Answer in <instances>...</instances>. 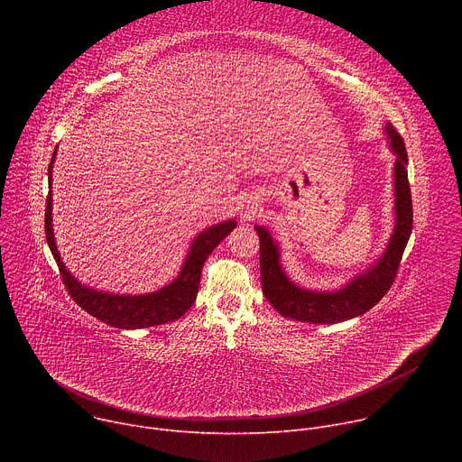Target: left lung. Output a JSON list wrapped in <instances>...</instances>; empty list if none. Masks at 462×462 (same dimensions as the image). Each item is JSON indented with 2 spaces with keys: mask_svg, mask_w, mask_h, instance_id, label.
Masks as SVG:
<instances>
[{
  "mask_svg": "<svg viewBox=\"0 0 462 462\" xmlns=\"http://www.w3.org/2000/svg\"><path fill=\"white\" fill-rule=\"evenodd\" d=\"M391 148L397 155L394 161V210L397 226L382 259L367 273L353 280L337 292H310L289 282L280 267V254L271 234L255 226L259 236V271L261 289L271 305L285 318L307 323H337L360 316L373 309L391 289L397 278L401 259L413 228V205L408 180V152L404 139L394 125H385Z\"/></svg>",
  "mask_w": 462,
  "mask_h": 462,
  "instance_id": "8db88e82",
  "label": "left lung"
}]
</instances>
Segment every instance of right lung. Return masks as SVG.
<instances>
[{
	"label": "right lung",
	"mask_w": 462,
	"mask_h": 462,
	"mask_svg": "<svg viewBox=\"0 0 462 462\" xmlns=\"http://www.w3.org/2000/svg\"><path fill=\"white\" fill-rule=\"evenodd\" d=\"M52 155H56V152ZM52 162H54V157L51 159V164L47 170L49 182L52 173ZM51 210H52V193L49 191L47 207H45V237L58 263L60 276L65 289H68L69 296L86 312L118 328H143V327H153V325L179 319L193 305L197 292H199L201 271L207 257L236 228V221H225L212 228H207L205 232L197 236L191 243V248L188 252V257L184 261L179 278L170 285H166L164 289L152 294H143V296H118V294H104V292L88 289L63 267L54 245Z\"/></svg>",
	"instance_id": "1"
}]
</instances>
